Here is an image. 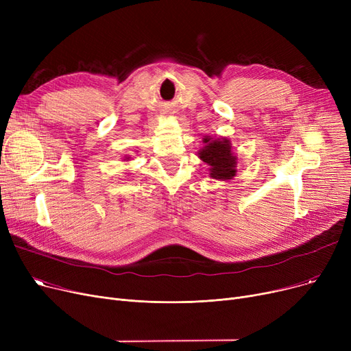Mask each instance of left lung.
Here are the masks:
<instances>
[{"mask_svg":"<svg viewBox=\"0 0 351 351\" xmlns=\"http://www.w3.org/2000/svg\"><path fill=\"white\" fill-rule=\"evenodd\" d=\"M206 146L199 152L200 159L210 166V176L215 179H230L236 173V158L228 139L205 138Z\"/></svg>","mask_w":351,"mask_h":351,"instance_id":"8db88e82","label":"left lung"}]
</instances>
